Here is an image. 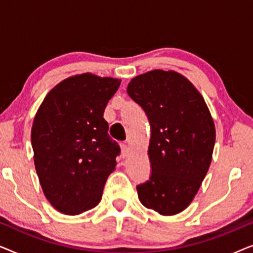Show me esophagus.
Listing matches in <instances>:
<instances>
[{
  "label": "esophagus",
  "mask_w": 253,
  "mask_h": 253,
  "mask_svg": "<svg viewBox=\"0 0 253 253\" xmlns=\"http://www.w3.org/2000/svg\"><path fill=\"white\" fill-rule=\"evenodd\" d=\"M121 151H122L123 157H126V155L129 154V152H130L129 144H126V143H122V144H121Z\"/></svg>",
  "instance_id": "obj_1"
}]
</instances>
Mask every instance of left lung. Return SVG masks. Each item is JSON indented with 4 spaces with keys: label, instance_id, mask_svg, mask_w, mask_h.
<instances>
[{
    "label": "left lung",
    "instance_id": "left-lung-1",
    "mask_svg": "<svg viewBox=\"0 0 253 253\" xmlns=\"http://www.w3.org/2000/svg\"><path fill=\"white\" fill-rule=\"evenodd\" d=\"M127 94L151 124V177L137 186L140 203L161 215L190 205L209 171L215 126L205 100L178 72L152 70L131 79Z\"/></svg>",
    "mask_w": 253,
    "mask_h": 253
}]
</instances>
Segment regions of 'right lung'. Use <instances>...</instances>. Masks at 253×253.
<instances>
[{"label": "right lung", "mask_w": 253, "mask_h": 253, "mask_svg": "<svg viewBox=\"0 0 253 253\" xmlns=\"http://www.w3.org/2000/svg\"><path fill=\"white\" fill-rule=\"evenodd\" d=\"M121 79L89 72L51 88L34 117L31 140L41 188L54 209L77 215L102 198L121 148L103 119Z\"/></svg>", "instance_id": "add662e5"}]
</instances>
